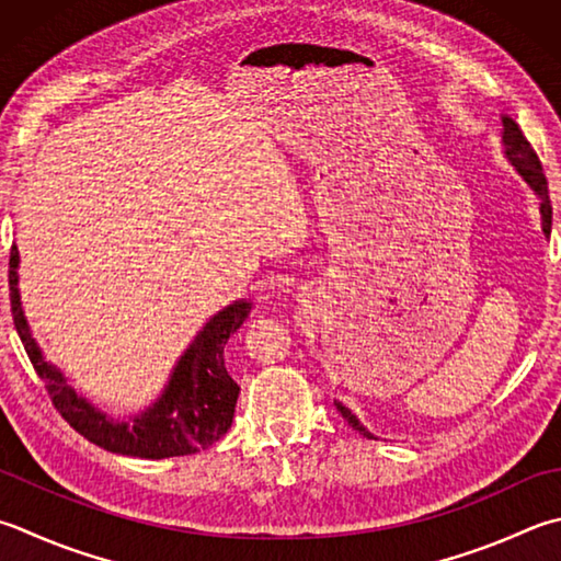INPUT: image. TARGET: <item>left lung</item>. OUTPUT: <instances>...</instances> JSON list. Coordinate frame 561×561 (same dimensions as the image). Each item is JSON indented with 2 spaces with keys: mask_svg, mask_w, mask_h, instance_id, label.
I'll use <instances>...</instances> for the list:
<instances>
[{
  "mask_svg": "<svg viewBox=\"0 0 561 561\" xmlns=\"http://www.w3.org/2000/svg\"><path fill=\"white\" fill-rule=\"evenodd\" d=\"M501 122H503V153L511 161V165L515 168V173L523 178L527 187H530L537 195V199H540L542 234L549 239V234H552V203H549V187H547V178H545L540 158H537L530 141L525 139V134L520 131V126L515 124L513 116L503 114ZM334 405L342 412V417L348 422V427H354L358 435H364L368 439H376V435H371V432H368L362 422H358V417L344 403L334 400Z\"/></svg>",
  "mask_w": 561,
  "mask_h": 561,
  "instance_id": "obj_1",
  "label": "left lung"
}]
</instances>
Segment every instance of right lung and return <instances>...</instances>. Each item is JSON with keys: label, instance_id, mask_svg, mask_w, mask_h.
I'll return each instance as SVG.
<instances>
[{"label": "right lung", "instance_id": "add662e5", "mask_svg": "<svg viewBox=\"0 0 561 561\" xmlns=\"http://www.w3.org/2000/svg\"><path fill=\"white\" fill-rule=\"evenodd\" d=\"M9 300L19 340L38 378L46 383L53 405L92 445L124 457L168 459L213 447L221 435H227L234 420L239 386L225 366V344L249 317V300L231 302L209 317L175 362L161 396L129 420H114L94 408L88 398L76 393L58 366L46 362L21 308L16 247H12L9 256Z\"/></svg>", "mask_w": 561, "mask_h": 561}]
</instances>
